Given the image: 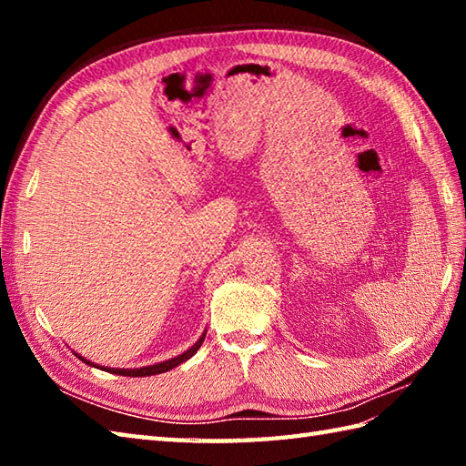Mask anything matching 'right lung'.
I'll return each instance as SVG.
<instances>
[{
	"mask_svg": "<svg viewBox=\"0 0 466 466\" xmlns=\"http://www.w3.org/2000/svg\"><path fill=\"white\" fill-rule=\"evenodd\" d=\"M204 336L206 334H202L200 336V340H198L192 349H187L184 354H180V356H176V359H170V360H166V362H160V364H152V366H144V369H132V370H127V369H104V370H107V372H114V374H120V376H152V374H162V372H167V370H172L174 366H177V364H182L184 360H187V359H192V356L198 352V349H200L202 346V342H204ZM77 359H82L80 354H77ZM86 364H92L90 360H86V359H82ZM94 366V364H92Z\"/></svg>",
	"mask_w": 466,
	"mask_h": 466,
	"instance_id": "1",
	"label": "right lung"
}]
</instances>
